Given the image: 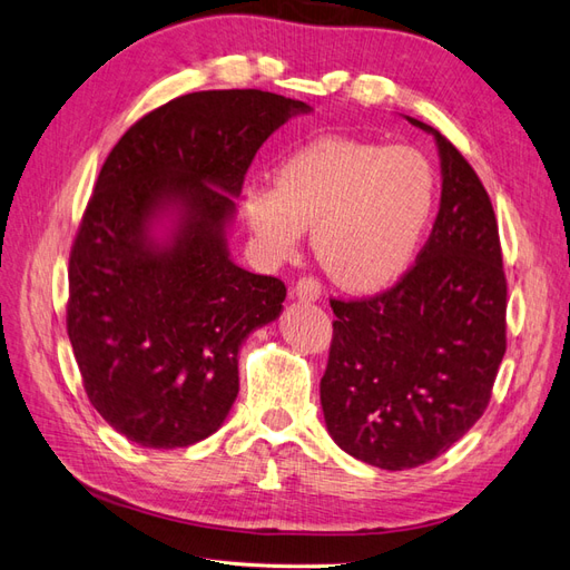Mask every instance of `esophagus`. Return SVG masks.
I'll list each match as a JSON object with an SVG mask.
<instances>
[{"label":"esophagus","instance_id":"esophagus-1","mask_svg":"<svg viewBox=\"0 0 570 570\" xmlns=\"http://www.w3.org/2000/svg\"><path fill=\"white\" fill-rule=\"evenodd\" d=\"M294 296L303 303H315L320 296H323V286H320V282L313 279V276H303V279H298L294 286Z\"/></svg>","mask_w":570,"mask_h":570}]
</instances>
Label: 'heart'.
<instances>
[{
    "label": "heart",
    "instance_id": "b5f03b06",
    "mask_svg": "<svg viewBox=\"0 0 570 570\" xmlns=\"http://www.w3.org/2000/svg\"><path fill=\"white\" fill-rule=\"evenodd\" d=\"M435 204V175L412 146L323 137L288 154L274 185H250L240 214L267 262L294 257L313 228L320 265L348 291L410 269Z\"/></svg>",
    "mask_w": 570,
    "mask_h": 570
}]
</instances>
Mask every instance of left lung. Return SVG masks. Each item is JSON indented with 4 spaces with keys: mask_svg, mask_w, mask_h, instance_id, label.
I'll use <instances>...</instances> for the list:
<instances>
[{
    "mask_svg": "<svg viewBox=\"0 0 570 570\" xmlns=\"http://www.w3.org/2000/svg\"><path fill=\"white\" fill-rule=\"evenodd\" d=\"M441 209L402 282L368 301H332L320 381L325 426L348 455L400 472L458 443L484 414L505 354V274L484 185L438 129Z\"/></svg>",
    "mask_w": 570,
    "mask_h": 570,
    "instance_id": "left-lung-1",
    "label": "left lung"
}]
</instances>
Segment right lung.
<instances>
[{
    "mask_svg": "<svg viewBox=\"0 0 570 570\" xmlns=\"http://www.w3.org/2000/svg\"><path fill=\"white\" fill-rule=\"evenodd\" d=\"M311 110L257 89L187 94L106 158L71 247L67 332L86 395L127 441L187 448L226 421L240 344L286 298L233 262L236 199L259 146Z\"/></svg>",
    "mask_w": 570,
    "mask_h": 570,
    "instance_id": "1",
    "label": "right lung"
}]
</instances>
